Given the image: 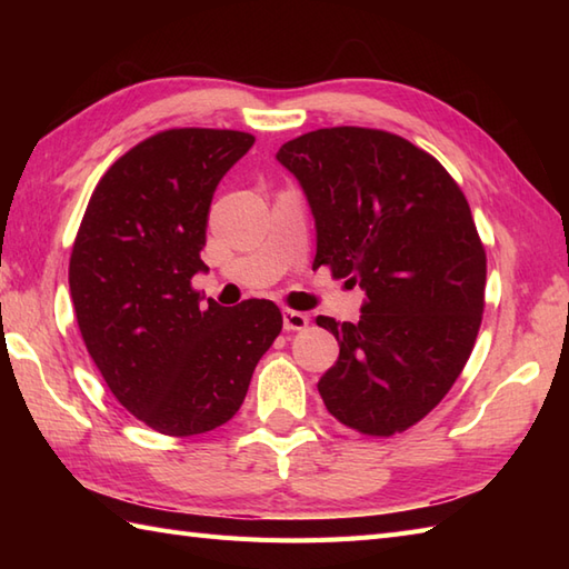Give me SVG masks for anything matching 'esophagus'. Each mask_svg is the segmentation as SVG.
I'll use <instances>...</instances> for the list:
<instances>
[{"instance_id": "obj_1", "label": "esophagus", "mask_w": 569, "mask_h": 569, "mask_svg": "<svg viewBox=\"0 0 569 569\" xmlns=\"http://www.w3.org/2000/svg\"><path fill=\"white\" fill-rule=\"evenodd\" d=\"M310 318L306 316V312H298V310H283V328L286 330H306L308 328Z\"/></svg>"}]
</instances>
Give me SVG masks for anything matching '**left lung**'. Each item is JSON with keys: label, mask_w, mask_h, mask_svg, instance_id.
<instances>
[{"label": "left lung", "mask_w": 569, "mask_h": 569, "mask_svg": "<svg viewBox=\"0 0 569 569\" xmlns=\"http://www.w3.org/2000/svg\"><path fill=\"white\" fill-rule=\"evenodd\" d=\"M316 217V266L367 293L359 322L318 316L340 342L318 381L330 413L389 438L452 389L485 312L487 253L438 159L381 129L330 127L276 153Z\"/></svg>", "instance_id": "obj_1"}]
</instances>
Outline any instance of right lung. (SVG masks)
<instances>
[{
  "label": "right lung",
  "mask_w": 569,
  "mask_h": 569,
  "mask_svg": "<svg viewBox=\"0 0 569 569\" xmlns=\"http://www.w3.org/2000/svg\"><path fill=\"white\" fill-rule=\"evenodd\" d=\"M253 143L234 129H166L92 190L70 253L84 347L114 398L149 428L188 438L224 426L283 328L271 300L232 310L190 286L214 188Z\"/></svg>",
  "instance_id": "add662e5"
}]
</instances>
